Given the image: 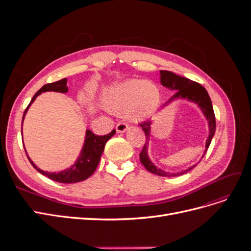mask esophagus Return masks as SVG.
Wrapping results in <instances>:
<instances>
[{
	"instance_id": "1",
	"label": "esophagus",
	"mask_w": 251,
	"mask_h": 251,
	"mask_svg": "<svg viewBox=\"0 0 251 251\" xmlns=\"http://www.w3.org/2000/svg\"><path fill=\"white\" fill-rule=\"evenodd\" d=\"M126 130H127V125L126 123H123V121H120V123L117 124L116 131L118 133H125Z\"/></svg>"
}]
</instances>
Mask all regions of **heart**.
Returning <instances> with one entry per match:
<instances>
[{"label": "heart", "instance_id": "obj_1", "mask_svg": "<svg viewBox=\"0 0 251 251\" xmlns=\"http://www.w3.org/2000/svg\"><path fill=\"white\" fill-rule=\"evenodd\" d=\"M161 101L160 89L153 81L130 79L109 89L105 92L103 104L109 111L126 114L134 123L151 118Z\"/></svg>", "mask_w": 251, "mask_h": 251}]
</instances>
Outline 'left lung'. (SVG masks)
<instances>
[{
	"instance_id": "1",
	"label": "left lung",
	"mask_w": 251,
	"mask_h": 251,
	"mask_svg": "<svg viewBox=\"0 0 251 251\" xmlns=\"http://www.w3.org/2000/svg\"><path fill=\"white\" fill-rule=\"evenodd\" d=\"M160 82L161 85L166 87L170 90L176 91L169 101L164 104V107L168 103L172 102L175 100H178V98H182V100H186L188 101H192L196 104L199 105V108L201 109L202 113L204 114L205 118H206L207 123H208V130L209 134L208 137L206 139V143H205V151L204 154L206 153V151L209 147V144L211 142L212 137H214L215 132H216V118H215V113L214 109H212V104L210 97L207 93V91L205 90L204 87H202L200 83L193 81L188 78L179 76V75L175 74L171 71H165L161 70L160 71ZM151 121L148 120L144 121L140 125L142 127V130L146 134V143L142 148L141 153L139 155L140 157V162L144 165V168L147 169V171L153 173L155 175H158V176H162V177H176L180 176V175H183L187 173L188 171L193 170L197 164H194L191 168H188L185 171H182L179 173H168L161 169H158L157 166L151 161V159L149 157V142H150V136H151ZM204 154L202 158L204 157Z\"/></svg>"
}]
</instances>
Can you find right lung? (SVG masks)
<instances>
[{
	"mask_svg": "<svg viewBox=\"0 0 251 251\" xmlns=\"http://www.w3.org/2000/svg\"><path fill=\"white\" fill-rule=\"evenodd\" d=\"M48 91H53V92H59V93H67L68 92L67 78H63V79H60L55 82L47 83V85L43 86L39 91H37L24 112V115H23V121H24L25 115H26L29 107L35 100V98L39 95H41L43 92H48ZM23 121H22V125H23ZM115 133H116V131L113 130L111 133H109L107 135L97 136L91 132L90 130H87L85 142H83V146H82V149H81L80 154L77 158V160L75 161V163L73 165H71L69 169H66V170H64L62 172H58V173L45 172V171L39 169L33 163L31 159L29 158L26 150H25V151H26V155L29 159L30 163L33 165V168L37 172L43 174L44 176L48 177L49 179H51L53 181L60 182V183H76V182H80V181L88 179L91 175L95 172L98 163H100L105 143H107V141L110 138H112V136L115 135Z\"/></svg>",
	"mask_w": 251,
	"mask_h": 251,
	"instance_id": "add662e5",
	"label": "right lung"
}]
</instances>
